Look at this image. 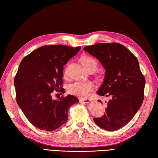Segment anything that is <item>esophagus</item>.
<instances>
[{
    "mask_svg": "<svg viewBox=\"0 0 158 158\" xmlns=\"http://www.w3.org/2000/svg\"><path fill=\"white\" fill-rule=\"evenodd\" d=\"M79 101L81 102H84V103H89L91 101V100L88 98H80Z\"/></svg>",
    "mask_w": 158,
    "mask_h": 158,
    "instance_id": "esophagus-1",
    "label": "esophagus"
}]
</instances>
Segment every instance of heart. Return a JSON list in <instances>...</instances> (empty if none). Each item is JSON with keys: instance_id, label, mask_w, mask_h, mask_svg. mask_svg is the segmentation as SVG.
<instances>
[{"instance_id": "b5f03b06", "label": "heart", "mask_w": 158, "mask_h": 158, "mask_svg": "<svg viewBox=\"0 0 158 158\" xmlns=\"http://www.w3.org/2000/svg\"><path fill=\"white\" fill-rule=\"evenodd\" d=\"M81 61L83 66L88 70H93L94 71L98 68V61L92 56H83ZM66 75V73H64ZM94 89V84L90 81H77L70 85L69 88V92L73 95L79 97L88 96L90 92Z\"/></svg>"}]
</instances>
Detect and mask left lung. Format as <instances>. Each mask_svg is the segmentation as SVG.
<instances>
[{"label":"left lung","instance_id":"obj_1","mask_svg":"<svg viewBox=\"0 0 158 158\" xmlns=\"http://www.w3.org/2000/svg\"><path fill=\"white\" fill-rule=\"evenodd\" d=\"M83 49L98 59L105 69V79L97 94L110 98L105 113L94 118V122L108 131L122 128L133 118L143 102L145 79L138 60L117 43H99Z\"/></svg>","mask_w":158,"mask_h":158}]
</instances>
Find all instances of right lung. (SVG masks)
Instances as JSON below:
<instances>
[{"label":"right lung","instance_id":"right-lung-1","mask_svg":"<svg viewBox=\"0 0 158 158\" xmlns=\"http://www.w3.org/2000/svg\"><path fill=\"white\" fill-rule=\"evenodd\" d=\"M80 49L64 45L43 46L20 63L14 78L16 101L37 128L48 132L58 128L68 120L70 107L79 102L70 94L53 100L52 93L53 90L65 92L62 88L63 66Z\"/></svg>","mask_w":158,"mask_h":158}]
</instances>
